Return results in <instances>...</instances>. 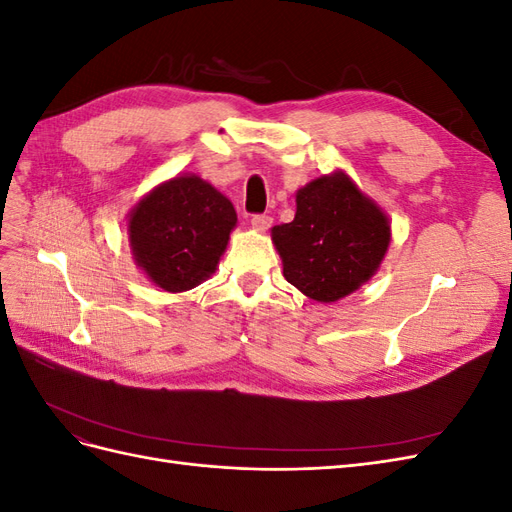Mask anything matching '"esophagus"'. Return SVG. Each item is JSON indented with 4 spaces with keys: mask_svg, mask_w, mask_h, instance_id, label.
Here are the masks:
<instances>
[{
    "mask_svg": "<svg viewBox=\"0 0 512 512\" xmlns=\"http://www.w3.org/2000/svg\"><path fill=\"white\" fill-rule=\"evenodd\" d=\"M271 224H273V218H271V215H267V213L252 215V226L256 230H267Z\"/></svg>",
    "mask_w": 512,
    "mask_h": 512,
    "instance_id": "34e87169",
    "label": "esophagus"
}]
</instances>
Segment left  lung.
<instances>
[{
  "label": "left lung",
  "instance_id": "8db88e82",
  "mask_svg": "<svg viewBox=\"0 0 512 512\" xmlns=\"http://www.w3.org/2000/svg\"><path fill=\"white\" fill-rule=\"evenodd\" d=\"M271 235L286 282L309 299L333 303L378 271L391 224L344 173H335L301 188L294 220Z\"/></svg>",
  "mask_w": 512,
  "mask_h": 512
}]
</instances>
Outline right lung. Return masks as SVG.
Wrapping results in <instances>:
<instances>
[{"label":"right lung","mask_w":512,"mask_h":512,"mask_svg":"<svg viewBox=\"0 0 512 512\" xmlns=\"http://www.w3.org/2000/svg\"><path fill=\"white\" fill-rule=\"evenodd\" d=\"M237 213L200 177H175L130 213V245L138 267L168 292L198 286L215 271Z\"/></svg>","instance_id":"obj_1"}]
</instances>
